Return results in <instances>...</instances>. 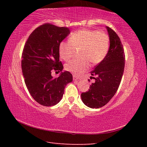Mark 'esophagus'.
Wrapping results in <instances>:
<instances>
[{"instance_id": "1", "label": "esophagus", "mask_w": 147, "mask_h": 147, "mask_svg": "<svg viewBox=\"0 0 147 147\" xmlns=\"http://www.w3.org/2000/svg\"><path fill=\"white\" fill-rule=\"evenodd\" d=\"M79 78H78V77H77L76 76H75V75H74L73 76V80H78Z\"/></svg>"}]
</instances>
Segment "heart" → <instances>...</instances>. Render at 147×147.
Listing matches in <instances>:
<instances>
[{"instance_id":"1","label":"heart","mask_w":147,"mask_h":147,"mask_svg":"<svg viewBox=\"0 0 147 147\" xmlns=\"http://www.w3.org/2000/svg\"><path fill=\"white\" fill-rule=\"evenodd\" d=\"M69 41H62L59 46L61 58L68 61L74 49H80L81 59H73L65 65V68L74 75H80L89 67V62L96 65L103 60L108 53L109 39L104 32L90 30H81L71 35Z\"/></svg>"}]
</instances>
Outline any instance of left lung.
I'll list each match as a JSON object with an SVG mask.
<instances>
[{
    "label": "left lung",
    "mask_w": 147,
    "mask_h": 147,
    "mask_svg": "<svg viewBox=\"0 0 147 147\" xmlns=\"http://www.w3.org/2000/svg\"><path fill=\"white\" fill-rule=\"evenodd\" d=\"M106 28L110 41L108 54L90 72L94 82L88 91L81 94L83 102L91 108H101L111 100L117 91L124 72L125 54L121 39L113 30L108 26Z\"/></svg>",
    "instance_id": "obj_1"
}]
</instances>
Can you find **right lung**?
Returning a JSON list of instances; mask_svg holds the SVG:
<instances>
[{"instance_id":"right-lung-1","label":"right lung","mask_w":147,"mask_h":147,"mask_svg":"<svg viewBox=\"0 0 147 147\" xmlns=\"http://www.w3.org/2000/svg\"><path fill=\"white\" fill-rule=\"evenodd\" d=\"M69 33L67 27L45 23L32 32L24 45L21 57L24 82L31 96L41 105L58 104L65 87L73 81L69 71L61 72L58 78L51 75L53 71L60 72L63 69L59 46Z\"/></svg>"}]
</instances>
